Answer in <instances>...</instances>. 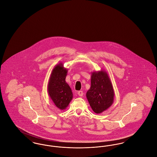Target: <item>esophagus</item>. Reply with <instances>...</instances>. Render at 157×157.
Here are the masks:
<instances>
[{
    "instance_id": "34e87169",
    "label": "esophagus",
    "mask_w": 157,
    "mask_h": 157,
    "mask_svg": "<svg viewBox=\"0 0 157 157\" xmlns=\"http://www.w3.org/2000/svg\"><path fill=\"white\" fill-rule=\"evenodd\" d=\"M83 91H82V90H79V91L78 92V95L79 97H82V96H83Z\"/></svg>"
}]
</instances>
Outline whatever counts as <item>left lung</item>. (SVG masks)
<instances>
[{
	"label": "left lung",
	"instance_id": "8db88e82",
	"mask_svg": "<svg viewBox=\"0 0 157 157\" xmlns=\"http://www.w3.org/2000/svg\"><path fill=\"white\" fill-rule=\"evenodd\" d=\"M90 83L86 98L93 111L101 113L113 102L115 93L112 83L107 72L102 70L91 73Z\"/></svg>",
	"mask_w": 157,
	"mask_h": 157
}]
</instances>
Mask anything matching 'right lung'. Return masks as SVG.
<instances>
[{
    "label": "right lung",
    "mask_w": 157,
    "mask_h": 157,
    "mask_svg": "<svg viewBox=\"0 0 157 157\" xmlns=\"http://www.w3.org/2000/svg\"><path fill=\"white\" fill-rule=\"evenodd\" d=\"M67 69L59 63L53 67L48 85V94L55 106L61 110L65 109L73 98V94L65 79Z\"/></svg>",
    "instance_id": "obj_1"
}]
</instances>
